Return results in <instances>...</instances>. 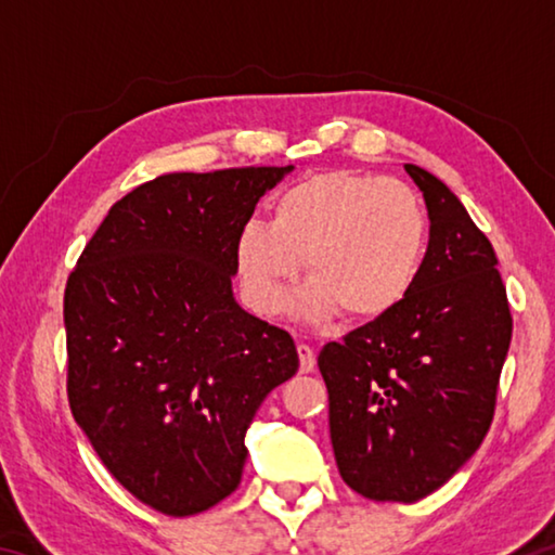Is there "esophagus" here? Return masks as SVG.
Masks as SVG:
<instances>
[{
  "instance_id": "obj_1",
  "label": "esophagus",
  "mask_w": 555,
  "mask_h": 555,
  "mask_svg": "<svg viewBox=\"0 0 555 555\" xmlns=\"http://www.w3.org/2000/svg\"><path fill=\"white\" fill-rule=\"evenodd\" d=\"M298 360H300V372H313V367H315L313 347L306 343H298Z\"/></svg>"
}]
</instances>
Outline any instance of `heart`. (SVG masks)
Listing matches in <instances>:
<instances>
[{
    "label": "heart",
    "instance_id": "1",
    "mask_svg": "<svg viewBox=\"0 0 555 555\" xmlns=\"http://www.w3.org/2000/svg\"><path fill=\"white\" fill-rule=\"evenodd\" d=\"M426 244V208L409 183L340 168L286 185L271 203V222L242 224L234 259L259 313L284 311L306 259L308 308L367 321L406 298Z\"/></svg>",
    "mask_w": 555,
    "mask_h": 555
}]
</instances>
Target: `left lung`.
Segmentation results:
<instances>
[{
  "label": "left lung",
  "mask_w": 555,
  "mask_h": 555,
  "mask_svg": "<svg viewBox=\"0 0 555 555\" xmlns=\"http://www.w3.org/2000/svg\"><path fill=\"white\" fill-rule=\"evenodd\" d=\"M403 168L430 218L421 274L391 311L327 343L318 367L347 487L411 504L446 485L490 430L512 313L492 244L457 195Z\"/></svg>",
  "instance_id": "8db88e82"
}]
</instances>
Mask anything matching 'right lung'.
<instances>
[{
  "label": "right lung",
  "instance_id": "1",
  "mask_svg": "<svg viewBox=\"0 0 555 555\" xmlns=\"http://www.w3.org/2000/svg\"><path fill=\"white\" fill-rule=\"evenodd\" d=\"M291 166L166 173L112 205L63 296L68 403L102 463L168 516L237 490L259 403L294 337L232 296L234 242Z\"/></svg>",
  "mask_w": 555,
  "mask_h": 555
}]
</instances>
